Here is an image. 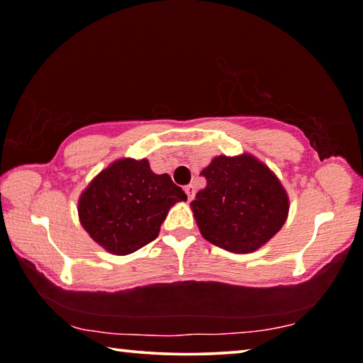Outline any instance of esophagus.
I'll use <instances>...</instances> for the list:
<instances>
[{"instance_id":"esophagus-1","label":"esophagus","mask_w":363,"mask_h":363,"mask_svg":"<svg viewBox=\"0 0 363 363\" xmlns=\"http://www.w3.org/2000/svg\"><path fill=\"white\" fill-rule=\"evenodd\" d=\"M184 190H186V194H187V199H189V200H192L194 196H195V187L192 186V184H189V186L184 187Z\"/></svg>"}]
</instances>
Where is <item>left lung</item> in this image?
I'll list each match as a JSON object with an SVG mask.
<instances>
[{
	"instance_id": "8db88e82",
	"label": "left lung",
	"mask_w": 363,
	"mask_h": 363,
	"mask_svg": "<svg viewBox=\"0 0 363 363\" xmlns=\"http://www.w3.org/2000/svg\"><path fill=\"white\" fill-rule=\"evenodd\" d=\"M206 187L190 203L208 242L232 253H253L288 216V195L266 164L253 155H219L201 171Z\"/></svg>"
}]
</instances>
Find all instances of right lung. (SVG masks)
Instances as JSON below:
<instances>
[{
    "label": "right lung",
    "mask_w": 363,
    "mask_h": 363,
    "mask_svg": "<svg viewBox=\"0 0 363 363\" xmlns=\"http://www.w3.org/2000/svg\"><path fill=\"white\" fill-rule=\"evenodd\" d=\"M186 200L184 190L168 174L153 173L145 158H121L83 190L78 216L96 243L125 256L155 240L169 208Z\"/></svg>",
    "instance_id": "obj_1"
}]
</instances>
